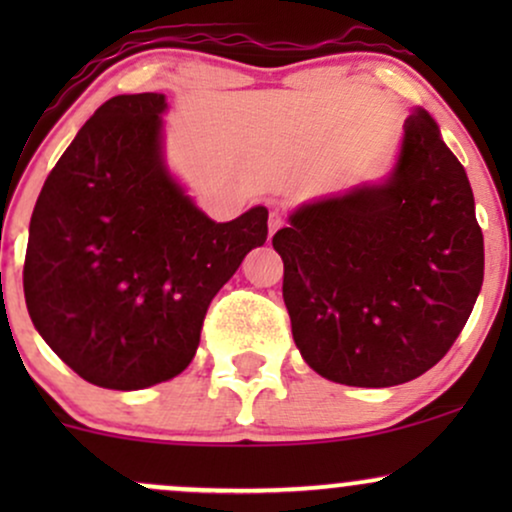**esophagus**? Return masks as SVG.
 <instances>
[{"label":"esophagus","mask_w":512,"mask_h":512,"mask_svg":"<svg viewBox=\"0 0 512 512\" xmlns=\"http://www.w3.org/2000/svg\"><path fill=\"white\" fill-rule=\"evenodd\" d=\"M284 223V214H281V211H272V214H269V238H272L279 228H284Z\"/></svg>","instance_id":"obj_1"}]
</instances>
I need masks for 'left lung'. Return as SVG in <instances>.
<instances>
[{
    "instance_id": "1",
    "label": "left lung",
    "mask_w": 512,
    "mask_h": 512,
    "mask_svg": "<svg viewBox=\"0 0 512 512\" xmlns=\"http://www.w3.org/2000/svg\"><path fill=\"white\" fill-rule=\"evenodd\" d=\"M272 238L303 361L332 383H409L448 354L484 281L467 173L424 108L383 182L301 204Z\"/></svg>"
}]
</instances>
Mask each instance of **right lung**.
Here are the masks:
<instances>
[{"mask_svg":"<svg viewBox=\"0 0 512 512\" xmlns=\"http://www.w3.org/2000/svg\"><path fill=\"white\" fill-rule=\"evenodd\" d=\"M163 93L115 96L67 146L35 202L23 293L74 373L144 390L190 366L211 298L267 240V207L211 221L170 173Z\"/></svg>","mask_w":512,"mask_h":512,"instance_id":"1","label":"right lung"}]
</instances>
